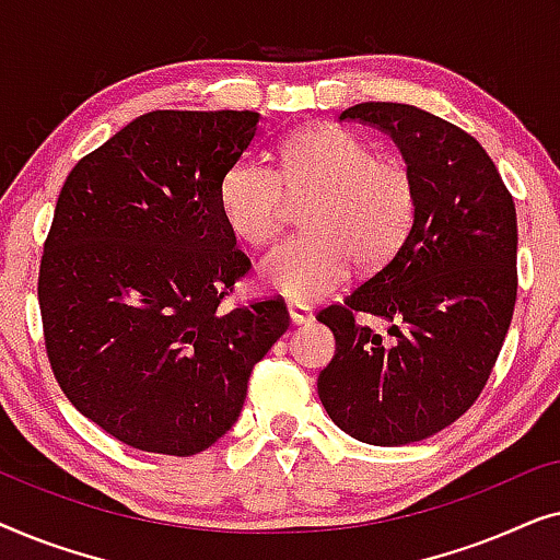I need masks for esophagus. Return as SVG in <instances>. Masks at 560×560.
Returning a JSON list of instances; mask_svg holds the SVG:
<instances>
[{
  "instance_id": "34e87169",
  "label": "esophagus",
  "mask_w": 560,
  "mask_h": 560,
  "mask_svg": "<svg viewBox=\"0 0 560 560\" xmlns=\"http://www.w3.org/2000/svg\"><path fill=\"white\" fill-rule=\"evenodd\" d=\"M288 313H290V320H293L295 326L301 324H308L313 320V308L308 303H298V301H290L288 303Z\"/></svg>"
}]
</instances>
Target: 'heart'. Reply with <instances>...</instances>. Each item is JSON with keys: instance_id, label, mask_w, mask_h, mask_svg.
I'll list each match as a JSON object with an SVG mask.
<instances>
[{"instance_id": "b5f03b06", "label": "heart", "mask_w": 560, "mask_h": 560, "mask_svg": "<svg viewBox=\"0 0 560 560\" xmlns=\"http://www.w3.org/2000/svg\"><path fill=\"white\" fill-rule=\"evenodd\" d=\"M290 201H308L303 236L262 259V278L278 293L308 301L359 272L387 265L418 213L416 175L347 127H311L280 144V167L242 160L224 173L219 209L234 236L252 247L278 240Z\"/></svg>"}]
</instances>
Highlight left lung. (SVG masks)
<instances>
[{
  "label": "left lung",
  "instance_id": "8db88e82",
  "mask_svg": "<svg viewBox=\"0 0 560 560\" xmlns=\"http://www.w3.org/2000/svg\"><path fill=\"white\" fill-rule=\"evenodd\" d=\"M393 137L418 183L402 247L316 313L336 336L318 397L336 425L374 446L443 431L477 402L517 298V213L485 148L410 104L366 102L339 114ZM366 317L393 319L387 337Z\"/></svg>",
  "mask_w": 560,
  "mask_h": 560
}]
</instances>
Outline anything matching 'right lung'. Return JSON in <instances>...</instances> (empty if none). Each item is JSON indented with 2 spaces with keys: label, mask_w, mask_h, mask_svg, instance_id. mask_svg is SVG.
Masks as SVG:
<instances>
[{
  "label": "right lung",
  "mask_w": 560,
  "mask_h": 560,
  "mask_svg": "<svg viewBox=\"0 0 560 560\" xmlns=\"http://www.w3.org/2000/svg\"><path fill=\"white\" fill-rule=\"evenodd\" d=\"M257 125V112L142 114L60 188L37 275L45 354L73 408L132 448L217 443L290 326L282 298L224 308L252 262L219 186Z\"/></svg>",
  "instance_id": "1"
}]
</instances>
